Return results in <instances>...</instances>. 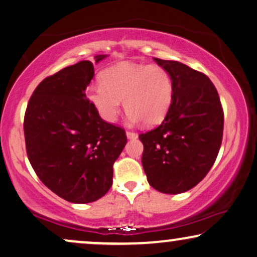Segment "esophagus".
Masks as SVG:
<instances>
[{
    "mask_svg": "<svg viewBox=\"0 0 257 257\" xmlns=\"http://www.w3.org/2000/svg\"><path fill=\"white\" fill-rule=\"evenodd\" d=\"M126 136H127L128 139H136L137 137H138V135H137L136 132H132V131H127V132H126Z\"/></svg>",
    "mask_w": 257,
    "mask_h": 257,
    "instance_id": "1",
    "label": "esophagus"
}]
</instances>
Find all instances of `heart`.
<instances>
[{"label": "heart", "instance_id": "b5f03b06", "mask_svg": "<svg viewBox=\"0 0 257 257\" xmlns=\"http://www.w3.org/2000/svg\"><path fill=\"white\" fill-rule=\"evenodd\" d=\"M99 80L100 84L89 86L86 96L107 122L117 120L124 101L130 121L157 125L166 117L173 101V80L160 65L120 63L105 70Z\"/></svg>", "mask_w": 257, "mask_h": 257}]
</instances>
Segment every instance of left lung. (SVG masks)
Masks as SVG:
<instances>
[{
	"label": "left lung",
	"instance_id": "1",
	"mask_svg": "<svg viewBox=\"0 0 257 257\" xmlns=\"http://www.w3.org/2000/svg\"><path fill=\"white\" fill-rule=\"evenodd\" d=\"M173 80V101L163 122L139 135L147 181L166 194L191 189L215 163L222 142L223 110L205 73L175 61L154 58Z\"/></svg>",
	"mask_w": 257,
	"mask_h": 257
}]
</instances>
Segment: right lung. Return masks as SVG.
Returning a JSON list of instances; mask_svg holds the SVG:
<instances>
[{"label": "right lung", "mask_w": 257, "mask_h": 257, "mask_svg": "<svg viewBox=\"0 0 257 257\" xmlns=\"http://www.w3.org/2000/svg\"><path fill=\"white\" fill-rule=\"evenodd\" d=\"M106 56H96V63ZM93 64L78 62L38 84L24 114L28 159L40 180L62 199L89 203L112 186L113 164L127 142L86 98Z\"/></svg>", "instance_id": "right-lung-1"}]
</instances>
